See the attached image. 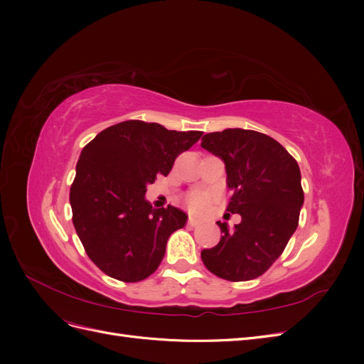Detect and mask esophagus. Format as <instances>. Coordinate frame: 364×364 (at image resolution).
Returning <instances> with one entry per match:
<instances>
[{"instance_id": "1", "label": "esophagus", "mask_w": 364, "mask_h": 364, "mask_svg": "<svg viewBox=\"0 0 364 364\" xmlns=\"http://www.w3.org/2000/svg\"><path fill=\"white\" fill-rule=\"evenodd\" d=\"M188 225H190V226H197V225H200V220L191 215V217L188 218Z\"/></svg>"}]
</instances>
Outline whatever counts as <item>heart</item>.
Instances as JSON below:
<instances>
[{"mask_svg": "<svg viewBox=\"0 0 364 364\" xmlns=\"http://www.w3.org/2000/svg\"><path fill=\"white\" fill-rule=\"evenodd\" d=\"M209 200H211V197H209V194L205 191H193L188 196V199H186L188 206L191 208V211H196V213L205 211L209 205Z\"/></svg>", "mask_w": 364, "mask_h": 364, "instance_id": "obj_1", "label": "heart"}]
</instances>
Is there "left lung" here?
<instances>
[{
    "mask_svg": "<svg viewBox=\"0 0 364 364\" xmlns=\"http://www.w3.org/2000/svg\"><path fill=\"white\" fill-rule=\"evenodd\" d=\"M200 146L225 162L232 193L226 211L241 215L234 230L217 222L223 235L217 246L202 250V261L226 281L255 279L281 257L299 223V165L277 139L255 130L213 132Z\"/></svg>",
    "mask_w": 364,
    "mask_h": 364,
    "instance_id": "1",
    "label": "left lung"
}]
</instances>
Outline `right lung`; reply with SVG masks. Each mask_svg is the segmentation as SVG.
Here are the masks:
<instances>
[{
    "instance_id": "add662e5",
    "label": "right lung",
    "mask_w": 364,
    "mask_h": 364,
    "mask_svg": "<svg viewBox=\"0 0 364 364\" xmlns=\"http://www.w3.org/2000/svg\"><path fill=\"white\" fill-rule=\"evenodd\" d=\"M203 132L129 119L100 132L80 153L70 191L73 223L87 257L107 277L138 282L155 272L168 237L186 223L174 206L155 209L147 185Z\"/></svg>"
}]
</instances>
